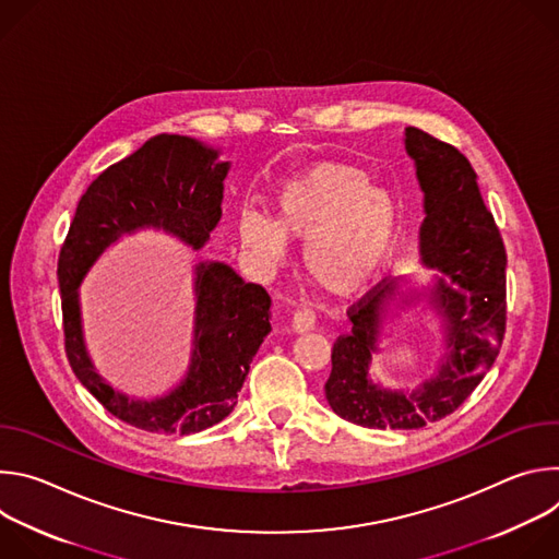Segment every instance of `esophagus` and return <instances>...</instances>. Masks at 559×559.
Wrapping results in <instances>:
<instances>
[{
    "instance_id": "obj_1",
    "label": "esophagus",
    "mask_w": 559,
    "mask_h": 559,
    "mask_svg": "<svg viewBox=\"0 0 559 559\" xmlns=\"http://www.w3.org/2000/svg\"><path fill=\"white\" fill-rule=\"evenodd\" d=\"M313 323H316V316L311 309H296L294 316H292V332L294 334H307L309 330H313Z\"/></svg>"
}]
</instances>
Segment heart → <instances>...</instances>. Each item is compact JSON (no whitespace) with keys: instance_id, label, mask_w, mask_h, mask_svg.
I'll list each match as a JSON object with an SVG mask.
<instances>
[{"instance_id":"b5f03b06","label":"heart","mask_w":559,"mask_h":559,"mask_svg":"<svg viewBox=\"0 0 559 559\" xmlns=\"http://www.w3.org/2000/svg\"><path fill=\"white\" fill-rule=\"evenodd\" d=\"M401 205L365 170L318 164L287 179L276 194V221L257 210L238 218L241 246L270 270L287 259V238L307 243L305 270L332 296L360 292L389 259Z\"/></svg>"}]
</instances>
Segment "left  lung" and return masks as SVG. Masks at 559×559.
Returning <instances> with one entry per match:
<instances>
[{
	"label": "left lung",
	"mask_w": 559,
	"mask_h": 559,
	"mask_svg": "<svg viewBox=\"0 0 559 559\" xmlns=\"http://www.w3.org/2000/svg\"><path fill=\"white\" fill-rule=\"evenodd\" d=\"M405 150L425 194L420 259L442 276L420 289L384 278L347 311L352 332L334 343L325 397L367 429H420L453 414L493 367L507 325V252L468 158L412 126ZM425 295L441 318L445 356L416 390H386L368 376L381 330Z\"/></svg>",
	"instance_id": "8db88e82"
}]
</instances>
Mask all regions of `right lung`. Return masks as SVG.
Returning <instances> with one entry per match:
<instances>
[{
    "label": "right lung",
    "mask_w": 559,
    "mask_h": 559,
    "mask_svg": "<svg viewBox=\"0 0 559 559\" xmlns=\"http://www.w3.org/2000/svg\"><path fill=\"white\" fill-rule=\"evenodd\" d=\"M221 150L181 134H156L104 170L79 199L59 254L68 362L97 401L119 420L152 433H197L236 405L250 362L272 332L270 294L246 283L227 263L194 265V330L186 376L168 393L134 397L99 376L82 325L79 285L121 236L164 229L192 250L210 241L221 221L229 162Z\"/></svg>",
    "instance_id": "add662e5"
}]
</instances>
